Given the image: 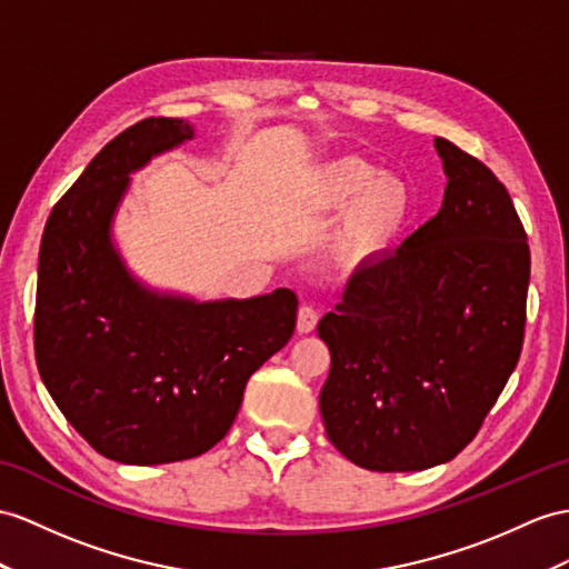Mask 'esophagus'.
<instances>
[{"instance_id": "34e87169", "label": "esophagus", "mask_w": 569, "mask_h": 569, "mask_svg": "<svg viewBox=\"0 0 569 569\" xmlns=\"http://www.w3.org/2000/svg\"><path fill=\"white\" fill-rule=\"evenodd\" d=\"M318 323V309L311 303H301L299 316H297V330L299 332H311Z\"/></svg>"}]
</instances>
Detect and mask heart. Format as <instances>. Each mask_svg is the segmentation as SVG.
<instances>
[{
    "label": "heart",
    "instance_id": "1",
    "mask_svg": "<svg viewBox=\"0 0 569 569\" xmlns=\"http://www.w3.org/2000/svg\"><path fill=\"white\" fill-rule=\"evenodd\" d=\"M313 200L328 212L348 207L340 248L350 260L381 253L406 227L412 202L403 180L381 173L362 157L323 163L313 178Z\"/></svg>",
    "mask_w": 569,
    "mask_h": 569
}]
</instances>
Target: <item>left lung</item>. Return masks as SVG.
Listing matches in <instances>:
<instances>
[{"label":"left lung","mask_w":569,"mask_h":569,"mask_svg":"<svg viewBox=\"0 0 569 569\" xmlns=\"http://www.w3.org/2000/svg\"><path fill=\"white\" fill-rule=\"evenodd\" d=\"M441 210L396 253L365 262L318 323L330 350V445L379 473L461 453L515 371L531 251L507 188L449 140Z\"/></svg>","instance_id":"1"}]
</instances>
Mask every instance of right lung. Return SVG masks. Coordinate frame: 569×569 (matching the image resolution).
I'll use <instances>...</instances> for the list:
<instances>
[{
	"label": "right lung",
	"mask_w": 569,
	"mask_h": 569,
	"mask_svg": "<svg viewBox=\"0 0 569 569\" xmlns=\"http://www.w3.org/2000/svg\"><path fill=\"white\" fill-rule=\"evenodd\" d=\"M192 137L144 118L110 140L52 207L40 241L33 345L67 422L106 459H196L227 437L251 373L289 342L297 295L196 303L137 284L110 246L128 173Z\"/></svg>",
	"instance_id": "right-lung-1"
}]
</instances>
